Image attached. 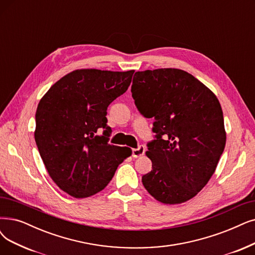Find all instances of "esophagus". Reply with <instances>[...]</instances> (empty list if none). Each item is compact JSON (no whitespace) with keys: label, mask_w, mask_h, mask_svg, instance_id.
Returning a JSON list of instances; mask_svg holds the SVG:
<instances>
[{"label":"esophagus","mask_w":255,"mask_h":255,"mask_svg":"<svg viewBox=\"0 0 255 255\" xmlns=\"http://www.w3.org/2000/svg\"><path fill=\"white\" fill-rule=\"evenodd\" d=\"M145 152V146L144 145H139L137 148H134L131 150V156L134 158H139L141 156H143Z\"/></svg>","instance_id":"obj_1"}]
</instances>
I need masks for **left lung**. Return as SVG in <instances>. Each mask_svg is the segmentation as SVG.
<instances>
[{
	"label": "left lung",
	"mask_w": 255,
	"mask_h": 255,
	"mask_svg": "<svg viewBox=\"0 0 255 255\" xmlns=\"http://www.w3.org/2000/svg\"><path fill=\"white\" fill-rule=\"evenodd\" d=\"M130 92L138 110L155 119L146 151L152 169L142 177L145 189L164 204L190 200L207 184L225 148L217 96L191 74L171 68L136 72Z\"/></svg>",
	"instance_id": "left-lung-1"
}]
</instances>
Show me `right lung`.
Instances as JSON below:
<instances>
[{
  "label": "right lung",
  "mask_w": 255,
  "mask_h": 255,
  "mask_svg": "<svg viewBox=\"0 0 255 255\" xmlns=\"http://www.w3.org/2000/svg\"><path fill=\"white\" fill-rule=\"evenodd\" d=\"M133 74L134 70H75L40 99L36 145L51 179L68 195L88 198L103 190L130 156V148L109 144L112 129L106 116L112 101L129 87Z\"/></svg>",
  "instance_id": "obj_1"
}]
</instances>
